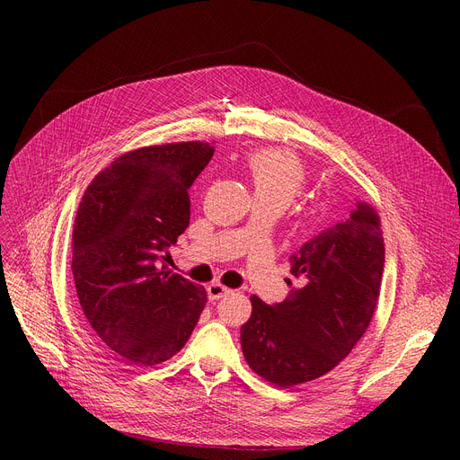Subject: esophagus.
<instances>
[{
    "instance_id": "34e87169",
    "label": "esophagus",
    "mask_w": 460,
    "mask_h": 460,
    "mask_svg": "<svg viewBox=\"0 0 460 460\" xmlns=\"http://www.w3.org/2000/svg\"><path fill=\"white\" fill-rule=\"evenodd\" d=\"M231 293V288H227V287H224L222 283H210L208 287H207V295H208V298L214 302V300H220L222 296H226V295H229Z\"/></svg>"
}]
</instances>
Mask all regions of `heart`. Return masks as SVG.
I'll return each instance as SVG.
<instances>
[{"label": "heart", "mask_w": 460, "mask_h": 460, "mask_svg": "<svg viewBox=\"0 0 460 460\" xmlns=\"http://www.w3.org/2000/svg\"><path fill=\"white\" fill-rule=\"evenodd\" d=\"M244 169L259 201L293 203L305 186L307 173L300 158L283 149H261L246 156Z\"/></svg>", "instance_id": "heart-1"}]
</instances>
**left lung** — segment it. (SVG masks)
Segmentation results:
<instances>
[{"mask_svg": "<svg viewBox=\"0 0 460 460\" xmlns=\"http://www.w3.org/2000/svg\"><path fill=\"white\" fill-rule=\"evenodd\" d=\"M384 252L380 216L366 201H356L349 220L305 243L291 257L300 287L274 305L250 298L240 345L252 371L291 388L340 366L373 319Z\"/></svg>", "mask_w": 460, "mask_h": 460, "instance_id": "obj_1", "label": "left lung"}]
</instances>
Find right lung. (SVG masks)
Wrapping results in <instances>:
<instances>
[{
    "mask_svg": "<svg viewBox=\"0 0 460 460\" xmlns=\"http://www.w3.org/2000/svg\"><path fill=\"white\" fill-rule=\"evenodd\" d=\"M205 141L141 147L96 175L72 231L78 302L99 341L132 366L175 356L207 304L205 287L167 269L190 224L188 190L210 162Z\"/></svg>",
    "mask_w": 460,
    "mask_h": 460,
    "instance_id": "obj_1",
    "label": "right lung"
}]
</instances>
